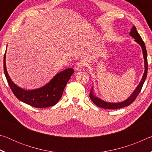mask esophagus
I'll return each mask as SVG.
<instances>
[{"label":"esophagus","instance_id":"obj_1","mask_svg":"<svg viewBox=\"0 0 152 152\" xmlns=\"http://www.w3.org/2000/svg\"><path fill=\"white\" fill-rule=\"evenodd\" d=\"M85 66V64L84 62H82V61H78V62L75 64V65H74V70H82V68H84V67Z\"/></svg>","mask_w":152,"mask_h":152}]
</instances>
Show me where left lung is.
Listing matches in <instances>:
<instances>
[{
	"mask_svg": "<svg viewBox=\"0 0 152 152\" xmlns=\"http://www.w3.org/2000/svg\"><path fill=\"white\" fill-rule=\"evenodd\" d=\"M129 34L132 37L134 38L135 42L138 43L139 44L141 45V48H142L143 58H144V63H145V72H144L142 79H141L140 83L139 84V85L137 86V88H136L134 92H133V94L131 95L130 97L128 98L126 101L121 102H119V103H111V102H104L102 101V100L94 96V94L92 93V91H91V92H90L89 96L91 98V101L93 102V103L96 104L98 107L103 108V109H120V108L129 106V105H130L136 99V98H137V96H138V94H140V92H141V88H142V86L143 85L144 82L145 80L146 77H147V74H148V58H147V51H146L145 43H144L143 41L142 40V39H141V36L138 33L137 29H136V27L135 26H133L132 27Z\"/></svg>",
	"mask_w": 152,
	"mask_h": 152,
	"instance_id": "left-lung-1",
	"label": "left lung"
}]
</instances>
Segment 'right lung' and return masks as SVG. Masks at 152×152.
Segmentation results:
<instances>
[{"label": "right lung", "mask_w": 152, "mask_h": 152, "mask_svg": "<svg viewBox=\"0 0 152 152\" xmlns=\"http://www.w3.org/2000/svg\"><path fill=\"white\" fill-rule=\"evenodd\" d=\"M4 56V72L7 80L15 96L20 101L35 108H46L55 105L60 101L67 82L74 73V69L68 68L58 73L52 80L42 88L25 91L14 84L7 72Z\"/></svg>", "instance_id": "right-lung-1"}]
</instances>
